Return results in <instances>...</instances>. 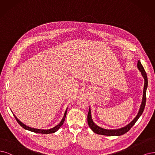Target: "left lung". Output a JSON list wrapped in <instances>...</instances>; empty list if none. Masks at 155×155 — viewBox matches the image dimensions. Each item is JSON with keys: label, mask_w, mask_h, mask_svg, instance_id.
Masks as SVG:
<instances>
[{"label": "left lung", "mask_w": 155, "mask_h": 155, "mask_svg": "<svg viewBox=\"0 0 155 155\" xmlns=\"http://www.w3.org/2000/svg\"><path fill=\"white\" fill-rule=\"evenodd\" d=\"M137 68H138L139 70L141 72L142 76L143 77L144 79V89H143V96H142V103L139 108V110L136 117L133 119L132 121H131L128 124H127L125 127L119 128V129H115V130H108L101 128L98 127V125H96L93 121L92 116H91V108H89V112L87 114V123L89 127L91 128V129L93 131V132L95 134H99V135H107V136H120L127 133L128 131L131 128L133 127L135 124V123L137 122V120L140 117L142 114L143 113V111L144 110L145 105H146V90L147 87V77L146 73L144 70V68H143L141 62L140 61H138L137 63Z\"/></svg>", "instance_id": "8db88e82"}]
</instances>
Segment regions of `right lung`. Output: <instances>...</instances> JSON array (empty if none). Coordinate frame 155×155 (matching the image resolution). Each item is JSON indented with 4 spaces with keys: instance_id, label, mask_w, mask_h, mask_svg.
I'll use <instances>...</instances> for the list:
<instances>
[{
    "instance_id": "1",
    "label": "right lung",
    "mask_w": 155,
    "mask_h": 155,
    "mask_svg": "<svg viewBox=\"0 0 155 155\" xmlns=\"http://www.w3.org/2000/svg\"><path fill=\"white\" fill-rule=\"evenodd\" d=\"M67 110H68V108H66V110L64 112V116H63L61 121L57 124L56 125L55 127H54V128H50V129H48V130H41V129H37V128H31V127H28V126H26L25 124L23 123L22 122H21L20 120L17 118L15 116V114H13L14 115V117H15L16 121L18 123V124L21 126V127L22 128H24V129L25 130H27L28 131H32V132H34V133H38V134H52V133H55V131H57V130H58L59 129V128L61 127V126L63 124V123H64V120H65V118H66V113H67Z\"/></svg>"
}]
</instances>
